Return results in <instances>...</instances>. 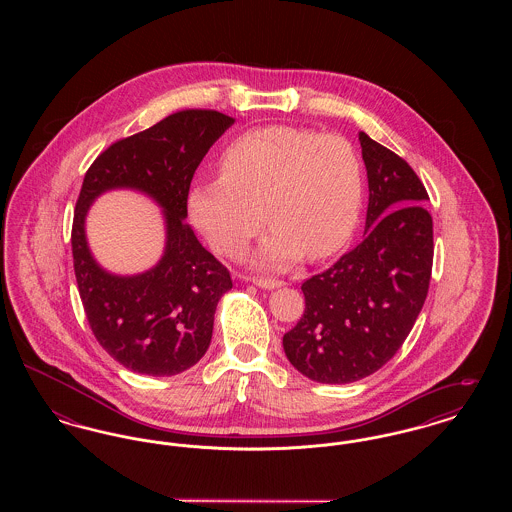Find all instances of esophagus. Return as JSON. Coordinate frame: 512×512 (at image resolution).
Here are the masks:
<instances>
[{
    "label": "esophagus",
    "mask_w": 512,
    "mask_h": 512,
    "mask_svg": "<svg viewBox=\"0 0 512 512\" xmlns=\"http://www.w3.org/2000/svg\"><path fill=\"white\" fill-rule=\"evenodd\" d=\"M253 284L261 290H276L282 286L280 280H270V278H253Z\"/></svg>",
    "instance_id": "esophagus-1"
}]
</instances>
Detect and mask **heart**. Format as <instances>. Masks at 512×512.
I'll list each match as a JSON object with an SVG mask.
<instances>
[{"instance_id":"obj_1","label":"heart","mask_w":512,"mask_h":512,"mask_svg":"<svg viewBox=\"0 0 512 512\" xmlns=\"http://www.w3.org/2000/svg\"><path fill=\"white\" fill-rule=\"evenodd\" d=\"M220 169L217 178L197 180L190 188L188 213L224 255H240L265 217L272 228L253 253L261 268L290 267L303 255L328 259L355 232L363 165L341 136L288 124L255 128L228 144Z\"/></svg>"}]
</instances>
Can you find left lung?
Returning a JSON list of instances; mask_svg holds the SVG:
<instances>
[{
	"instance_id": "1",
	"label": "left lung",
	"mask_w": 512,
	"mask_h": 512,
	"mask_svg": "<svg viewBox=\"0 0 512 512\" xmlns=\"http://www.w3.org/2000/svg\"><path fill=\"white\" fill-rule=\"evenodd\" d=\"M365 240L303 282L305 313L284 336L288 361L320 384H349L386 365L428 295L434 230L426 188L388 147L361 132Z\"/></svg>"
}]
</instances>
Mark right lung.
I'll list each match as a JSON object with an SVG mask.
<instances>
[{"label": "right lung", "instance_id": "add662e5", "mask_svg": "<svg viewBox=\"0 0 512 512\" xmlns=\"http://www.w3.org/2000/svg\"><path fill=\"white\" fill-rule=\"evenodd\" d=\"M232 124L219 111L174 113L105 149L84 176L71 240L76 284L99 345L132 372L174 376L209 349L215 311L232 280L195 238L186 205L195 169ZM111 189L140 191L162 207L166 249L144 273H109L87 245V211Z\"/></svg>", "mask_w": 512, "mask_h": 512}]
</instances>
